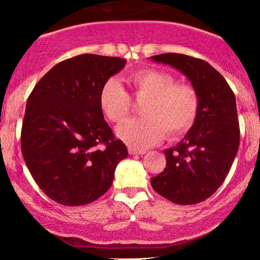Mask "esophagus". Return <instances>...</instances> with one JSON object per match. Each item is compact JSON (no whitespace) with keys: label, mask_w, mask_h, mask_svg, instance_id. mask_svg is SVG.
Listing matches in <instances>:
<instances>
[{"label":"esophagus","mask_w":260,"mask_h":260,"mask_svg":"<svg viewBox=\"0 0 260 260\" xmlns=\"http://www.w3.org/2000/svg\"><path fill=\"white\" fill-rule=\"evenodd\" d=\"M127 150H129V154L130 155H143V154H145V150H140V149L129 148V149H127Z\"/></svg>","instance_id":"obj_1"}]
</instances>
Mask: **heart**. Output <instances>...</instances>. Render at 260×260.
Segmentation results:
<instances>
[{
	"mask_svg": "<svg viewBox=\"0 0 260 260\" xmlns=\"http://www.w3.org/2000/svg\"><path fill=\"white\" fill-rule=\"evenodd\" d=\"M143 117L124 122L116 133L134 148H147L167 136H182L193 126L199 112V95L190 85L175 83L168 72L143 69L126 77ZM99 106L110 122L118 124L129 116L131 99L116 78H109L99 91Z\"/></svg>",
	"mask_w": 260,
	"mask_h": 260,
	"instance_id": "obj_1",
	"label": "heart"
}]
</instances>
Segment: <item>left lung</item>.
Returning <instances> with one entry per match:
<instances>
[{
  "label": "left lung",
  "mask_w": 260,
  "mask_h": 260,
  "mask_svg": "<svg viewBox=\"0 0 260 260\" xmlns=\"http://www.w3.org/2000/svg\"><path fill=\"white\" fill-rule=\"evenodd\" d=\"M151 59L182 72L199 95L193 126L176 147L163 151L166 168L151 177V186L174 204H199L221 186L238 152L240 129L236 97L225 78L204 60L177 53Z\"/></svg>",
  "instance_id": "obj_1"
}]
</instances>
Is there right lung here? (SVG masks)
<instances>
[{"label": "right lung", "mask_w": 260, "mask_h": 260, "mask_svg": "<svg viewBox=\"0 0 260 260\" xmlns=\"http://www.w3.org/2000/svg\"><path fill=\"white\" fill-rule=\"evenodd\" d=\"M125 62L116 56H73L49 70L28 97L21 150L35 182L58 204L83 206L97 200L127 156L98 99L102 85Z\"/></svg>", "instance_id": "1"}]
</instances>
